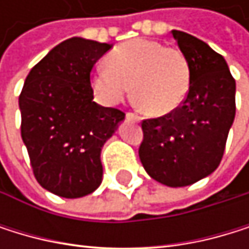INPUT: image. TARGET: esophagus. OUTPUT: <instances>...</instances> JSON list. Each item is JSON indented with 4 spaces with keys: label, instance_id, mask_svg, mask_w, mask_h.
<instances>
[{
    "label": "esophagus",
    "instance_id": "1",
    "mask_svg": "<svg viewBox=\"0 0 249 249\" xmlns=\"http://www.w3.org/2000/svg\"><path fill=\"white\" fill-rule=\"evenodd\" d=\"M125 118L130 119V121H136V122H139V121L142 119L139 115H136V113H133V112H127V113H125Z\"/></svg>",
    "mask_w": 249,
    "mask_h": 249
}]
</instances>
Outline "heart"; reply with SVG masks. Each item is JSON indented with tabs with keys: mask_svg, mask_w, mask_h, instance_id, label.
Instances as JSON below:
<instances>
[{
	"mask_svg": "<svg viewBox=\"0 0 249 249\" xmlns=\"http://www.w3.org/2000/svg\"><path fill=\"white\" fill-rule=\"evenodd\" d=\"M91 83L95 97L104 104H118L133 88L136 100L148 113L164 116L187 98L191 69L187 56L176 47L136 38L118 46L107 64L95 69Z\"/></svg>",
	"mask_w": 249,
	"mask_h": 249,
	"instance_id": "1",
	"label": "heart"
}]
</instances>
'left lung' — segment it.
I'll use <instances>...</instances> for the list:
<instances>
[{"instance_id":"8db88e82","label":"left lung","mask_w":249,"mask_h":249,"mask_svg":"<svg viewBox=\"0 0 249 249\" xmlns=\"http://www.w3.org/2000/svg\"><path fill=\"white\" fill-rule=\"evenodd\" d=\"M191 69V85L180 106L142 121L139 157L148 175L167 187L191 185L221 162L236 113V82L226 59L182 31H172Z\"/></svg>"}]
</instances>
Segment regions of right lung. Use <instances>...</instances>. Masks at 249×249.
Wrapping results in <instances>:
<instances>
[{"instance_id":"obj_1","label":"right lung","mask_w":249,"mask_h":249,"mask_svg":"<svg viewBox=\"0 0 249 249\" xmlns=\"http://www.w3.org/2000/svg\"><path fill=\"white\" fill-rule=\"evenodd\" d=\"M110 47L79 37L59 43L33 67L19 95L33 173L59 197L77 198L98 188L101 148L125 116L92 101L91 71Z\"/></svg>"}]
</instances>
